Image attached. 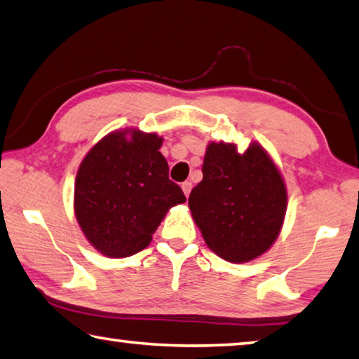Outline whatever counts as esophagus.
Masks as SVG:
<instances>
[{
  "label": "esophagus",
  "mask_w": 359,
  "mask_h": 359,
  "mask_svg": "<svg viewBox=\"0 0 359 359\" xmlns=\"http://www.w3.org/2000/svg\"><path fill=\"white\" fill-rule=\"evenodd\" d=\"M191 188H193V184H191V182H184V184H182V190H184V193H185V196H187V198L190 196Z\"/></svg>",
  "instance_id": "34e87169"
}]
</instances>
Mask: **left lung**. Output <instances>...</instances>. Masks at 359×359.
<instances>
[{"instance_id":"1","label":"left lung","mask_w":359,"mask_h":359,"mask_svg":"<svg viewBox=\"0 0 359 359\" xmlns=\"http://www.w3.org/2000/svg\"><path fill=\"white\" fill-rule=\"evenodd\" d=\"M204 177L188 198L204 242L221 259L245 264L276 242L287 210V190L270 154L251 141L245 152L236 142H208Z\"/></svg>"}]
</instances>
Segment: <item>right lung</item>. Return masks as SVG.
Returning <instances> with one entry per match:
<instances>
[{
    "instance_id": "right-lung-1",
    "label": "right lung",
    "mask_w": 359,
    "mask_h": 359,
    "mask_svg": "<svg viewBox=\"0 0 359 359\" xmlns=\"http://www.w3.org/2000/svg\"><path fill=\"white\" fill-rule=\"evenodd\" d=\"M163 138L140 128L114 130L78 168L74 210L88 242L107 257L144 250L169 208L187 201L169 180Z\"/></svg>"
}]
</instances>
